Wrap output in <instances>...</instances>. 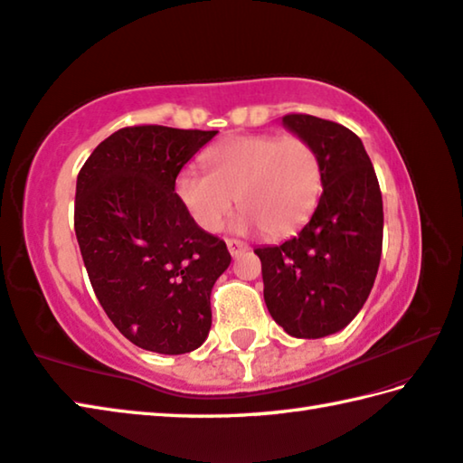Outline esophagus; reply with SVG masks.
<instances>
[{
  "mask_svg": "<svg viewBox=\"0 0 463 463\" xmlns=\"http://www.w3.org/2000/svg\"><path fill=\"white\" fill-rule=\"evenodd\" d=\"M226 247H229V253L232 257H241L242 253H247V250H249L247 242H242L239 239H226Z\"/></svg>",
  "mask_w": 463,
  "mask_h": 463,
  "instance_id": "34e87169",
  "label": "esophagus"
}]
</instances>
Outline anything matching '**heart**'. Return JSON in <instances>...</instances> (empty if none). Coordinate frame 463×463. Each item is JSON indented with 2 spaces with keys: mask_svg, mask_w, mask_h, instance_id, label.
Here are the masks:
<instances>
[{
  "mask_svg": "<svg viewBox=\"0 0 463 463\" xmlns=\"http://www.w3.org/2000/svg\"><path fill=\"white\" fill-rule=\"evenodd\" d=\"M204 162L208 174L194 167L180 172L175 194L208 232L222 229L237 200L245 208L237 229L260 226L267 237H283L307 221L322 196V162L299 136L232 137L210 149Z\"/></svg>",
  "mask_w": 463,
  "mask_h": 463,
  "instance_id": "heart-1",
  "label": "heart"
}]
</instances>
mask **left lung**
Segmentation results:
<instances>
[{"mask_svg":"<svg viewBox=\"0 0 463 463\" xmlns=\"http://www.w3.org/2000/svg\"><path fill=\"white\" fill-rule=\"evenodd\" d=\"M283 125L317 151L324 190L296 237L259 247L269 314L293 338L346 327L371 293L383 250V196L363 141L340 123L291 113Z\"/></svg>","mask_w":463,"mask_h":463,"instance_id":"8db88e82","label":"left lung"}]
</instances>
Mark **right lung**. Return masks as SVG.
Returning <instances> with one entry per match:
<instances>
[{
    "label": "right lung",
    "mask_w": 463,
    "mask_h": 463,
    "mask_svg": "<svg viewBox=\"0 0 463 463\" xmlns=\"http://www.w3.org/2000/svg\"><path fill=\"white\" fill-rule=\"evenodd\" d=\"M218 131L123 128L77 178L74 232L99 304L125 338L157 354L203 346L210 293L231 265L224 241L200 229L175 178Z\"/></svg>",
    "instance_id": "add662e5"
}]
</instances>
